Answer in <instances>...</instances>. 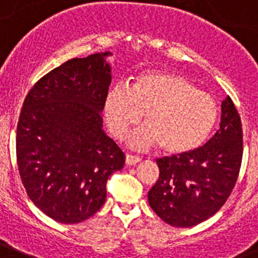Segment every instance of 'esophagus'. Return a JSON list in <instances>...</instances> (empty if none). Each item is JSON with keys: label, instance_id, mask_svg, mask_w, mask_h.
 <instances>
[{"label": "esophagus", "instance_id": "esophagus-1", "mask_svg": "<svg viewBox=\"0 0 258 258\" xmlns=\"http://www.w3.org/2000/svg\"><path fill=\"white\" fill-rule=\"evenodd\" d=\"M139 156H134V155H125V164L127 165H134V164H138L140 161Z\"/></svg>", "mask_w": 258, "mask_h": 258}]
</instances>
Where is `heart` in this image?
I'll list each match as a JSON object with an SVG mask.
<instances>
[{
	"label": "heart",
	"mask_w": 258,
	"mask_h": 258,
	"mask_svg": "<svg viewBox=\"0 0 258 258\" xmlns=\"http://www.w3.org/2000/svg\"><path fill=\"white\" fill-rule=\"evenodd\" d=\"M105 118L110 131L122 138L139 124L144 114L148 125L127 136L136 148L159 146L169 155H186L202 146L218 118L215 99L182 76L144 72L133 88L116 84L105 97Z\"/></svg>",
	"instance_id": "b5f03b06"
}]
</instances>
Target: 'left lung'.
Here are the masks:
<instances>
[{"instance_id":"8db88e82","label":"left lung","mask_w":258,"mask_h":258,"mask_svg":"<svg viewBox=\"0 0 258 258\" xmlns=\"http://www.w3.org/2000/svg\"><path fill=\"white\" fill-rule=\"evenodd\" d=\"M241 159V120L227 97L222 102L219 128L205 146L156 160L160 174L148 192L149 206L170 226L192 227L205 222L231 196Z\"/></svg>"}]
</instances>
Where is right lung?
<instances>
[{"mask_svg":"<svg viewBox=\"0 0 258 258\" xmlns=\"http://www.w3.org/2000/svg\"><path fill=\"white\" fill-rule=\"evenodd\" d=\"M110 52L71 59L26 96L17 125V162L30 199L56 222L89 219L103 206L107 178L124 153L102 130L111 82Z\"/></svg>","mask_w":258,"mask_h":258,"instance_id":"1","label":"right lung"}]
</instances>
